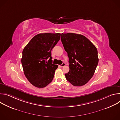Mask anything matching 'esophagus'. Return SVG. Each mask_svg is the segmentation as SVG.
Returning a JSON list of instances; mask_svg holds the SVG:
<instances>
[{
    "instance_id": "obj_1",
    "label": "esophagus",
    "mask_w": 120,
    "mask_h": 120,
    "mask_svg": "<svg viewBox=\"0 0 120 120\" xmlns=\"http://www.w3.org/2000/svg\"><path fill=\"white\" fill-rule=\"evenodd\" d=\"M65 65V64L64 63H63L62 64H61V65H60V67H64V66Z\"/></svg>"
}]
</instances>
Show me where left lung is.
Returning <instances> with one entry per match:
<instances>
[{
    "label": "left lung",
    "mask_w": 120,
    "mask_h": 120,
    "mask_svg": "<svg viewBox=\"0 0 120 120\" xmlns=\"http://www.w3.org/2000/svg\"><path fill=\"white\" fill-rule=\"evenodd\" d=\"M61 40L69 57V71L66 80L75 86L87 83L98 64L96 47L86 37L75 33H62Z\"/></svg>",
    "instance_id": "8db88e82"
}]
</instances>
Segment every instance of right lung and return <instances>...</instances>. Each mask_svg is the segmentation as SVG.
<instances>
[{
  "mask_svg": "<svg viewBox=\"0 0 120 120\" xmlns=\"http://www.w3.org/2000/svg\"><path fill=\"white\" fill-rule=\"evenodd\" d=\"M60 36V33L38 34L23 50L21 63L24 74L35 87L44 88L53 79L58 65L52 64L51 51ZM48 58L49 59L46 61Z\"/></svg>",
  "mask_w": 120,
  "mask_h": 120,
  "instance_id": "right-lung-1",
  "label": "right lung"
}]
</instances>
